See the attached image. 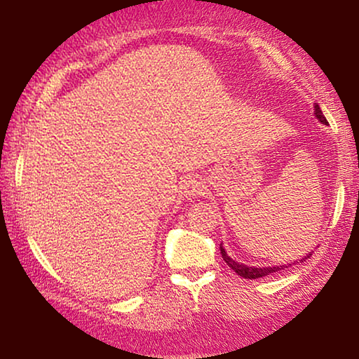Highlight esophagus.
<instances>
[{"label": "esophagus", "instance_id": "34e87169", "mask_svg": "<svg viewBox=\"0 0 359 359\" xmlns=\"http://www.w3.org/2000/svg\"><path fill=\"white\" fill-rule=\"evenodd\" d=\"M205 191L208 189H205L204 181L198 178V176H191V178H188L183 184H181V193H183L184 198H188V199L204 196Z\"/></svg>", "mask_w": 359, "mask_h": 359}]
</instances>
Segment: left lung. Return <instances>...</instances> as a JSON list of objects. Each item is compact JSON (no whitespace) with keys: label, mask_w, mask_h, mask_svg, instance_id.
<instances>
[{"label":"left lung","mask_w":359,"mask_h":359,"mask_svg":"<svg viewBox=\"0 0 359 359\" xmlns=\"http://www.w3.org/2000/svg\"><path fill=\"white\" fill-rule=\"evenodd\" d=\"M313 114H316V117L320 122H323V124H327V119H325V116H323V112L320 111V107H318V104H316V112H313ZM220 253H222V258L225 259V263L229 264L230 268L233 269L235 273L238 274V276H242V278H245V279H257V278H263V276H268V274H271V273H278L279 269H284V268H287V266H273V268H252V266H245V264H238L237 262H233L232 258L230 257H227V253H225V250L222 248V245H220ZM312 253H309L306 258H302V259H299V262H306V259L311 257Z\"/></svg>","instance_id":"8db88e82"}]
</instances>
